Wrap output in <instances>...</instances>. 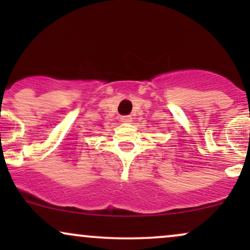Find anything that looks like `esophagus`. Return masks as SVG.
<instances>
[{"instance_id":"esophagus-1","label":"esophagus","mask_w":250,"mask_h":250,"mask_svg":"<svg viewBox=\"0 0 250 250\" xmlns=\"http://www.w3.org/2000/svg\"><path fill=\"white\" fill-rule=\"evenodd\" d=\"M121 122H123V123H130L131 122V117L129 116V115L121 116Z\"/></svg>"}]
</instances>
